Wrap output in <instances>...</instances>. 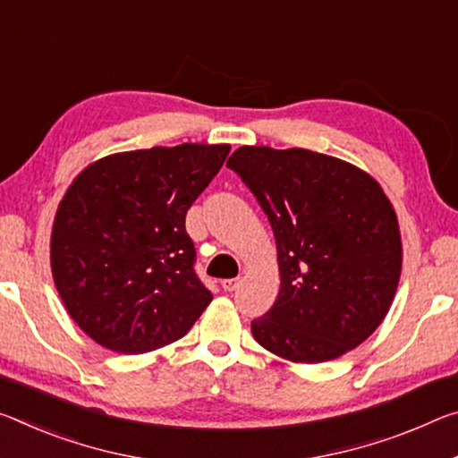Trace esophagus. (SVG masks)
Returning <instances> with one entry per match:
<instances>
[{
    "instance_id": "obj_1",
    "label": "esophagus",
    "mask_w": 458,
    "mask_h": 458,
    "mask_svg": "<svg viewBox=\"0 0 458 458\" xmlns=\"http://www.w3.org/2000/svg\"><path fill=\"white\" fill-rule=\"evenodd\" d=\"M242 285V279L241 277H236V279H224L222 281V287H224V292H236L238 287Z\"/></svg>"
}]
</instances>
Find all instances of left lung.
Wrapping results in <instances>:
<instances>
[{"label":"left lung","instance_id":"left-lung-1","mask_svg":"<svg viewBox=\"0 0 458 458\" xmlns=\"http://www.w3.org/2000/svg\"><path fill=\"white\" fill-rule=\"evenodd\" d=\"M226 166L277 242L281 289L250 324L257 343L287 360L324 362L371 336L402 273L397 217L379 183L306 148L241 147Z\"/></svg>","mask_w":458,"mask_h":458}]
</instances>
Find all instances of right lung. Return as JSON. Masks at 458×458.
<instances>
[{"mask_svg": "<svg viewBox=\"0 0 458 458\" xmlns=\"http://www.w3.org/2000/svg\"><path fill=\"white\" fill-rule=\"evenodd\" d=\"M228 152V144L120 152L72 181L56 209L50 267L64 308L98 344L155 351L185 336L212 301L185 216Z\"/></svg>", "mask_w": 458, "mask_h": 458, "instance_id": "obj_1", "label": "right lung"}]
</instances>
